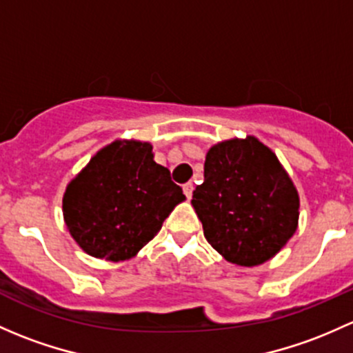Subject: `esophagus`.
I'll return each instance as SVG.
<instances>
[{"label":"esophagus","instance_id":"obj_1","mask_svg":"<svg viewBox=\"0 0 353 353\" xmlns=\"http://www.w3.org/2000/svg\"><path fill=\"white\" fill-rule=\"evenodd\" d=\"M192 189H194V186H192V183H186V184H183V191H184V194H186V198H191Z\"/></svg>","mask_w":353,"mask_h":353}]
</instances>
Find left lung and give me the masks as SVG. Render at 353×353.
<instances>
[{
	"label": "left lung",
	"mask_w": 353,
	"mask_h": 353,
	"mask_svg": "<svg viewBox=\"0 0 353 353\" xmlns=\"http://www.w3.org/2000/svg\"><path fill=\"white\" fill-rule=\"evenodd\" d=\"M191 203L208 243L242 267L272 259L298 228V191L276 154L255 137L208 150L205 181Z\"/></svg>",
	"instance_id": "obj_1"
}]
</instances>
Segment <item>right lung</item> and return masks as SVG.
<instances>
[{
    "mask_svg": "<svg viewBox=\"0 0 353 353\" xmlns=\"http://www.w3.org/2000/svg\"><path fill=\"white\" fill-rule=\"evenodd\" d=\"M184 199L169 169L154 161L150 143L114 140L70 181L62 211L86 254L120 262L150 242Z\"/></svg>",
    "mask_w": 353,
    "mask_h": 353,
    "instance_id": "add662e5",
    "label": "right lung"
}]
</instances>
